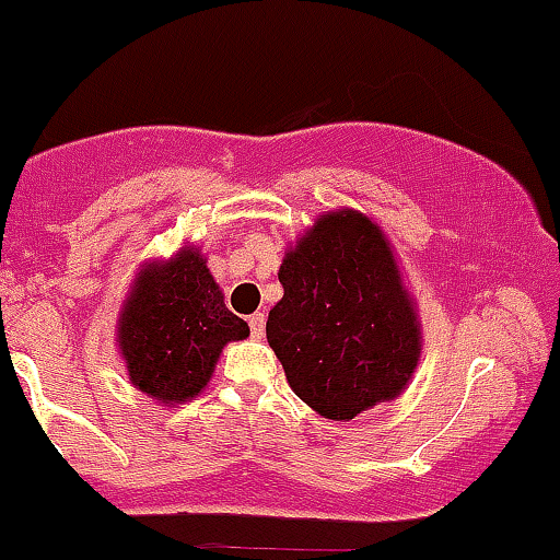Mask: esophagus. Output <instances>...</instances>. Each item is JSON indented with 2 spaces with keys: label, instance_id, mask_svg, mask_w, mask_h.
I'll return each mask as SVG.
<instances>
[{
  "label": "esophagus",
  "instance_id": "1",
  "mask_svg": "<svg viewBox=\"0 0 560 560\" xmlns=\"http://www.w3.org/2000/svg\"><path fill=\"white\" fill-rule=\"evenodd\" d=\"M248 325H252L254 339H262V336H265V314L262 312L252 314V317H248Z\"/></svg>",
  "mask_w": 560,
  "mask_h": 560
}]
</instances>
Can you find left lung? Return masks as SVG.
Here are the masks:
<instances>
[{"mask_svg":"<svg viewBox=\"0 0 560 560\" xmlns=\"http://www.w3.org/2000/svg\"><path fill=\"white\" fill-rule=\"evenodd\" d=\"M284 298L268 341L287 383L334 421L399 396L421 355V330L380 226L358 210L317 219L279 270Z\"/></svg>","mask_w":560,"mask_h":560,"instance_id":"left-lung-1","label":"left lung"}]
</instances>
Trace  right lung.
Returning a JSON list of instances; mask_svg holds the SVG:
<instances>
[{
    "label": "right lung",
    "instance_id": "obj_1",
    "mask_svg": "<svg viewBox=\"0 0 560 560\" xmlns=\"http://www.w3.org/2000/svg\"><path fill=\"white\" fill-rule=\"evenodd\" d=\"M246 336L248 325L226 308L194 248L164 265H148L119 314V350L130 383L164 405L197 396L226 341Z\"/></svg>",
    "mask_w": 560,
    "mask_h": 560
}]
</instances>
